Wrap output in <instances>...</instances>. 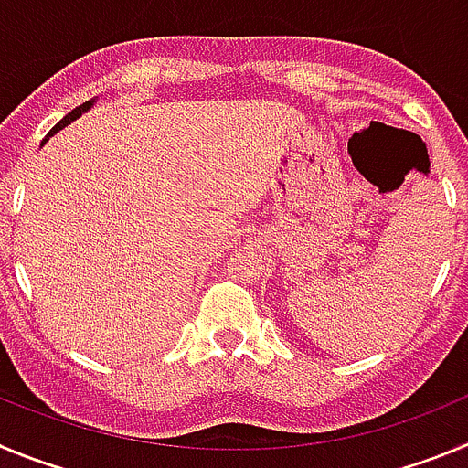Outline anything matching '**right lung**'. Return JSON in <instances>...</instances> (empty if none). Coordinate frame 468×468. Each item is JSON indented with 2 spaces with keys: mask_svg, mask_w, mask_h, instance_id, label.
Returning <instances> with one entry per match:
<instances>
[{
  "mask_svg": "<svg viewBox=\"0 0 468 468\" xmlns=\"http://www.w3.org/2000/svg\"><path fill=\"white\" fill-rule=\"evenodd\" d=\"M95 101H98V98H90V101H86V102H84V105H80V107H74V110H72V112H69V114H65V117H63V119H60V122H58V123H56V126H53V128H51V131H48V135H47V138H44V143H47V140H48V138H51V135H56V133H58V131H63V128H65V126H68V123L77 122V119H80V117H81V114H84V112H89V110H90V107H93V105H95ZM44 143H41V144H44Z\"/></svg>",
  "mask_w": 468,
  "mask_h": 468,
  "instance_id": "add662e5",
  "label": "right lung"
}]
</instances>
